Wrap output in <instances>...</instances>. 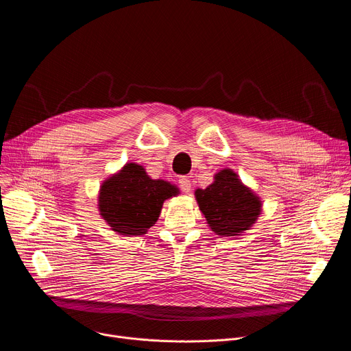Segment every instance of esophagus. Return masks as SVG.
Returning <instances> with one entry per match:
<instances>
[{"mask_svg":"<svg viewBox=\"0 0 351 351\" xmlns=\"http://www.w3.org/2000/svg\"><path fill=\"white\" fill-rule=\"evenodd\" d=\"M179 187L183 193H189L190 189H191V183H190V179L187 176H182L179 179Z\"/></svg>","mask_w":351,"mask_h":351,"instance_id":"34e87169","label":"esophagus"}]
</instances>
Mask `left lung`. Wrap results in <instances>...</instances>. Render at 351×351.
<instances>
[{
  "mask_svg": "<svg viewBox=\"0 0 351 351\" xmlns=\"http://www.w3.org/2000/svg\"><path fill=\"white\" fill-rule=\"evenodd\" d=\"M195 199L213 232L226 237L247 230L261 213L260 198L230 169L217 173L207 189H197Z\"/></svg>",
  "mask_w": 351,
  "mask_h": 351,
  "instance_id": "obj_1",
  "label": "left lung"
}]
</instances>
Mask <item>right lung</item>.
Segmentation results:
<instances>
[{"label": "right lung", "mask_w": 351, "mask_h": 351, "mask_svg": "<svg viewBox=\"0 0 351 351\" xmlns=\"http://www.w3.org/2000/svg\"><path fill=\"white\" fill-rule=\"evenodd\" d=\"M176 193L178 189L171 183L147 176L143 167L126 164L118 175L103 183L98 208L112 230L137 236L157 222L164 202Z\"/></svg>", "instance_id": "1"}]
</instances>
